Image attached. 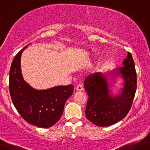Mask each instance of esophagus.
<instances>
[{
	"instance_id": "esophagus-1",
	"label": "esophagus",
	"mask_w": 150,
	"mask_h": 150,
	"mask_svg": "<svg viewBox=\"0 0 150 150\" xmlns=\"http://www.w3.org/2000/svg\"><path fill=\"white\" fill-rule=\"evenodd\" d=\"M75 90H76L77 91H83V90H84L83 86L81 85V84H79L78 85H77V87H76V88H75Z\"/></svg>"
}]
</instances>
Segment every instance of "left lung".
<instances>
[{
  "mask_svg": "<svg viewBox=\"0 0 150 150\" xmlns=\"http://www.w3.org/2000/svg\"><path fill=\"white\" fill-rule=\"evenodd\" d=\"M122 64L123 66L108 75L95 72L85 78L84 87L88 95L85 115L95 125L108 127L115 124L125 117L130 110L137 89V73L130 52ZM115 74L121 75L124 82L121 93L113 96L108 78L111 80Z\"/></svg>",
  "mask_w": 150,
  "mask_h": 150,
  "instance_id": "1",
  "label": "left lung"
}]
</instances>
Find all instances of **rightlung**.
I'll return each mask as SVG.
<instances>
[{"label": "right lung", "instance_id": "right-lung-1", "mask_svg": "<svg viewBox=\"0 0 150 150\" xmlns=\"http://www.w3.org/2000/svg\"><path fill=\"white\" fill-rule=\"evenodd\" d=\"M28 45L15 56L11 64L9 75L11 99L27 122L39 127H50L61 117L65 102L73 93L74 86H56L42 90L30 86L23 78L21 68V55Z\"/></svg>", "mask_w": 150, "mask_h": 150}]
</instances>
